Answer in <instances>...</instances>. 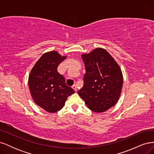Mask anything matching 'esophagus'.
<instances>
[{
    "mask_svg": "<svg viewBox=\"0 0 154 154\" xmlns=\"http://www.w3.org/2000/svg\"><path fill=\"white\" fill-rule=\"evenodd\" d=\"M72 88L74 90V91L75 92H77V91H78V88H77V86L76 85H72Z\"/></svg>",
    "mask_w": 154,
    "mask_h": 154,
    "instance_id": "1",
    "label": "esophagus"
}]
</instances>
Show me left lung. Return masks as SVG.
I'll return each mask as SVG.
<instances>
[{
  "label": "left lung",
  "instance_id": "8db88e82",
  "mask_svg": "<svg viewBox=\"0 0 154 154\" xmlns=\"http://www.w3.org/2000/svg\"><path fill=\"white\" fill-rule=\"evenodd\" d=\"M86 72L84 83L78 91L91 110L103 112L114 106L119 98L123 83L122 69L103 48H97L82 54Z\"/></svg>",
  "mask_w": 154,
  "mask_h": 154
}]
</instances>
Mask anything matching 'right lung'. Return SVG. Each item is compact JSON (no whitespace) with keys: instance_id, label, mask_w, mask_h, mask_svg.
Returning a JSON list of instances; mask_svg holds the SVG:
<instances>
[{"instance_id":"add662e5","label":"right lung","mask_w":154,"mask_h":154,"mask_svg":"<svg viewBox=\"0 0 154 154\" xmlns=\"http://www.w3.org/2000/svg\"><path fill=\"white\" fill-rule=\"evenodd\" d=\"M66 58L57 51L45 53L29 73L28 85L32 98L48 112L54 113L61 110L67 97L74 93L57 71L58 65Z\"/></svg>"}]
</instances>
